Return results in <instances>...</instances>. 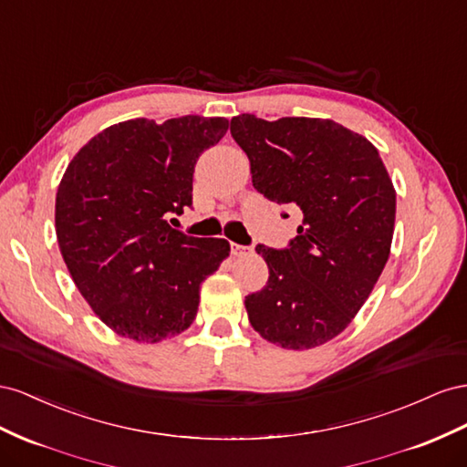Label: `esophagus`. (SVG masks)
I'll return each mask as SVG.
<instances>
[{
	"mask_svg": "<svg viewBox=\"0 0 467 467\" xmlns=\"http://www.w3.org/2000/svg\"><path fill=\"white\" fill-rule=\"evenodd\" d=\"M250 250H252L250 246H243V244H236V243H233V244H231L233 256H243V254H246V252H250Z\"/></svg>",
	"mask_w": 467,
	"mask_h": 467,
	"instance_id": "esophagus-1",
	"label": "esophagus"
}]
</instances>
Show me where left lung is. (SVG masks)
I'll list each match as a JSON object with an SVG mask.
<instances>
[{"label":"left lung","instance_id":"left-lung-1","mask_svg":"<svg viewBox=\"0 0 467 467\" xmlns=\"http://www.w3.org/2000/svg\"><path fill=\"white\" fill-rule=\"evenodd\" d=\"M231 135L250 160L252 185L303 213L285 248L256 246L270 277L244 299L248 321L282 348H315L350 325L385 268L393 183L376 146L330 119L243 113Z\"/></svg>","mask_w":467,"mask_h":467}]
</instances>
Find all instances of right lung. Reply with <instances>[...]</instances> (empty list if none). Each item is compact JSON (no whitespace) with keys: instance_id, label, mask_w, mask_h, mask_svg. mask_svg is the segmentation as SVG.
<instances>
[{"instance_id":"obj_1","label":"right lung","mask_w":467,"mask_h":467,"mask_svg":"<svg viewBox=\"0 0 467 467\" xmlns=\"http://www.w3.org/2000/svg\"><path fill=\"white\" fill-rule=\"evenodd\" d=\"M229 121L185 115L130 119L79 150L57 193V236L76 287L119 337L160 342L188 328L199 285L229 256L224 238H197L168 219L192 207L197 158Z\"/></svg>"}]
</instances>
